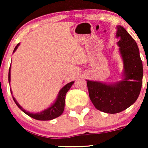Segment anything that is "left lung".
<instances>
[{
	"instance_id": "left-lung-1",
	"label": "left lung",
	"mask_w": 148,
	"mask_h": 148,
	"mask_svg": "<svg viewBox=\"0 0 148 148\" xmlns=\"http://www.w3.org/2000/svg\"><path fill=\"white\" fill-rule=\"evenodd\" d=\"M119 51L123 60V81L113 84L87 80L90 99L99 111L118 113L138 99L143 84V69L136 42L123 26L117 27Z\"/></svg>"
}]
</instances>
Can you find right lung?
Listing matches in <instances>:
<instances>
[{
    "mask_svg": "<svg viewBox=\"0 0 148 148\" xmlns=\"http://www.w3.org/2000/svg\"><path fill=\"white\" fill-rule=\"evenodd\" d=\"M18 46H19V44H18V45L15 47L13 53L16 50V49L18 48ZM10 68H11V66H10V67L9 74H8V81H9V83H10ZM74 83V81H72V82L66 84L65 86L60 90V92H59L58 95L57 99H56L55 102L53 103L51 106L47 108V109L40 112V113H33L26 111L18 104V103L16 101V100L15 99V98L13 96L12 98L13 99H14L15 103L16 104V106H17L23 113H25V114L28 115V116L31 117V118L37 120H51L56 118H58V117L60 116V115H62V113H63L64 108V103H65L66 93H67V91L70 89V88L72 87V86ZM10 91H11V94H12V90Z\"/></svg>",
    "mask_w": 148,
    "mask_h": 148,
    "instance_id": "1",
    "label": "right lung"
}]
</instances>
